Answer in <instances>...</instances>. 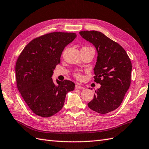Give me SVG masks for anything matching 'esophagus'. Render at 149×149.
Wrapping results in <instances>:
<instances>
[{"instance_id": "obj_1", "label": "esophagus", "mask_w": 149, "mask_h": 149, "mask_svg": "<svg viewBox=\"0 0 149 149\" xmlns=\"http://www.w3.org/2000/svg\"><path fill=\"white\" fill-rule=\"evenodd\" d=\"M84 87H83V86L79 84H77L75 86V89H84Z\"/></svg>"}]
</instances>
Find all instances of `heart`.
Instances as JSON below:
<instances>
[{
    "instance_id": "1",
    "label": "heart",
    "mask_w": 149,
    "mask_h": 149,
    "mask_svg": "<svg viewBox=\"0 0 149 149\" xmlns=\"http://www.w3.org/2000/svg\"><path fill=\"white\" fill-rule=\"evenodd\" d=\"M84 48H91V47H84ZM75 76H76V77H77V78H80V74H79V73H76Z\"/></svg>"
}]
</instances>
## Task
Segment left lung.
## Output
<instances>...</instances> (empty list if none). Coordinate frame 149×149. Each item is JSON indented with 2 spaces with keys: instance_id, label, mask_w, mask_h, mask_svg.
Segmentation results:
<instances>
[{
  "instance_id": "obj_1",
  "label": "left lung",
  "mask_w": 149,
  "mask_h": 149,
  "mask_svg": "<svg viewBox=\"0 0 149 149\" xmlns=\"http://www.w3.org/2000/svg\"><path fill=\"white\" fill-rule=\"evenodd\" d=\"M97 52L94 81L101 84L88 103L91 110L105 114L119 107L131 84L132 64L126 52L117 42L95 31L80 32Z\"/></svg>"
}]
</instances>
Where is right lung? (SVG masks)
I'll return each instance as SVG.
<instances>
[{
    "label": "right lung",
    "instance_id": "right-lung-1",
    "mask_svg": "<svg viewBox=\"0 0 149 149\" xmlns=\"http://www.w3.org/2000/svg\"><path fill=\"white\" fill-rule=\"evenodd\" d=\"M77 38L75 33L52 32L32 40L16 61V84L19 93L33 113L42 117L53 116L62 108L68 92L74 89L70 80L52 78L61 62L64 48Z\"/></svg>",
    "mask_w": 149,
    "mask_h": 149
}]
</instances>
